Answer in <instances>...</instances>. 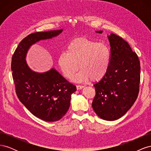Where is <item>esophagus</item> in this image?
I'll return each instance as SVG.
<instances>
[{
  "label": "esophagus",
  "mask_w": 151,
  "mask_h": 151,
  "mask_svg": "<svg viewBox=\"0 0 151 151\" xmlns=\"http://www.w3.org/2000/svg\"><path fill=\"white\" fill-rule=\"evenodd\" d=\"M76 88H77V89L79 90V89H83L84 88V86H81V85H77L76 86Z\"/></svg>",
  "instance_id": "esophagus-1"
}]
</instances>
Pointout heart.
Returning <instances> with one entry per match:
<instances>
[{"label":"heart","instance_id":"obj_1","mask_svg":"<svg viewBox=\"0 0 151 151\" xmlns=\"http://www.w3.org/2000/svg\"><path fill=\"white\" fill-rule=\"evenodd\" d=\"M111 53L106 45L86 38L74 40L68 44L66 52L60 53L58 65L68 79L76 83L98 81L106 75L110 63Z\"/></svg>","mask_w":151,"mask_h":151}]
</instances>
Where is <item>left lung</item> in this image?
<instances>
[{
	"instance_id": "left-lung-1",
	"label": "left lung",
	"mask_w": 151,
	"mask_h": 151,
	"mask_svg": "<svg viewBox=\"0 0 151 151\" xmlns=\"http://www.w3.org/2000/svg\"><path fill=\"white\" fill-rule=\"evenodd\" d=\"M108 38L110 63L106 75L93 85L96 96L92 106L101 119L114 121L124 115L137 98L140 66L137 55L124 40L113 33L108 35Z\"/></svg>"
}]
</instances>
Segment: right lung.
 I'll use <instances>...</instances> for the list:
<instances>
[{
	"label": "right lung",
	"instance_id": "1",
	"mask_svg": "<svg viewBox=\"0 0 151 151\" xmlns=\"http://www.w3.org/2000/svg\"><path fill=\"white\" fill-rule=\"evenodd\" d=\"M62 31L61 29L29 35L19 43L12 58V77L18 98L33 115L50 122L60 120L65 115L76 87L53 67L44 72L33 70L26 58L32 45L57 37Z\"/></svg>",
	"mask_w": 151,
	"mask_h": 151
}]
</instances>
